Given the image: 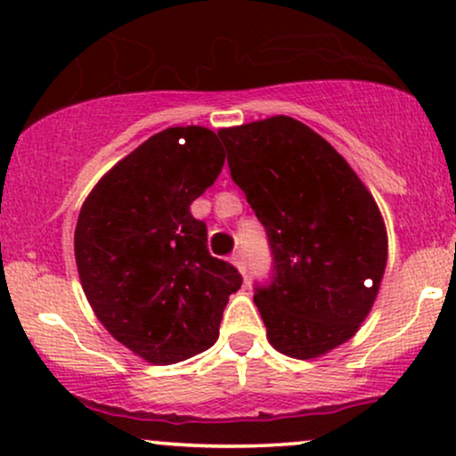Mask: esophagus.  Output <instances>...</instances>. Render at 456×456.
Returning a JSON list of instances; mask_svg holds the SVG:
<instances>
[{"label":"esophagus","instance_id":"obj_1","mask_svg":"<svg viewBox=\"0 0 456 456\" xmlns=\"http://www.w3.org/2000/svg\"><path fill=\"white\" fill-rule=\"evenodd\" d=\"M232 264L238 268L240 274H246V261H244V253L242 250H238V253L232 255Z\"/></svg>","mask_w":456,"mask_h":456}]
</instances>
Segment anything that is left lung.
Wrapping results in <instances>:
<instances>
[{
	"instance_id": "obj_1",
	"label": "left lung",
	"mask_w": 456,
	"mask_h": 456,
	"mask_svg": "<svg viewBox=\"0 0 456 456\" xmlns=\"http://www.w3.org/2000/svg\"><path fill=\"white\" fill-rule=\"evenodd\" d=\"M218 137L274 255V279L255 294L270 345L297 360L332 352L379 294L388 233L378 203L349 162L289 115Z\"/></svg>"
}]
</instances>
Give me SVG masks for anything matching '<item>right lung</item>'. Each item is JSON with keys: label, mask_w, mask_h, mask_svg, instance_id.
I'll use <instances>...</instances> for the list:
<instances>
[{"label": "right lung", "mask_w": 456, "mask_h": 456, "mask_svg": "<svg viewBox=\"0 0 456 456\" xmlns=\"http://www.w3.org/2000/svg\"><path fill=\"white\" fill-rule=\"evenodd\" d=\"M224 150L203 126L151 134L104 174L83 201L75 259L92 311L150 364L210 349L242 276L208 250L191 203L221 174Z\"/></svg>", "instance_id": "add662e5"}]
</instances>
